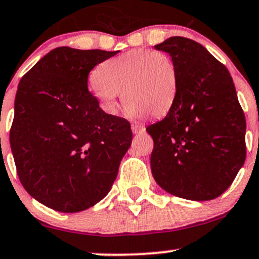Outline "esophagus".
Returning a JSON list of instances; mask_svg holds the SVG:
<instances>
[{"mask_svg":"<svg viewBox=\"0 0 259 259\" xmlns=\"http://www.w3.org/2000/svg\"><path fill=\"white\" fill-rule=\"evenodd\" d=\"M142 131H144V126L142 123H140V122H136V123L132 124V132L133 133H140L142 132Z\"/></svg>","mask_w":259,"mask_h":259,"instance_id":"esophagus-1","label":"esophagus"}]
</instances>
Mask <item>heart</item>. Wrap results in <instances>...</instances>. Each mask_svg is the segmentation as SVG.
I'll list each match as a JSON object with an SVG mask.
<instances>
[{"label":"heart","instance_id":"1","mask_svg":"<svg viewBox=\"0 0 259 259\" xmlns=\"http://www.w3.org/2000/svg\"><path fill=\"white\" fill-rule=\"evenodd\" d=\"M93 93L107 112L118 106L117 97L132 116L165 115L173 106L178 89V71L166 53L131 51L106 60L96 69Z\"/></svg>","mask_w":259,"mask_h":259}]
</instances>
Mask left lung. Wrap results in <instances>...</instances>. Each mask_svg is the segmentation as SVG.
<instances>
[{
	"label": "left lung",
	"instance_id": "8db88e82",
	"mask_svg": "<svg viewBox=\"0 0 259 259\" xmlns=\"http://www.w3.org/2000/svg\"><path fill=\"white\" fill-rule=\"evenodd\" d=\"M178 71L173 106L149 124L152 174L171 195L206 201L221 195L246 160V118L229 70L201 44L170 37L154 47Z\"/></svg>",
	"mask_w": 259,
	"mask_h": 259
}]
</instances>
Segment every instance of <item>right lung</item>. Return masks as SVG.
<instances>
[{"instance_id":"right-lung-1","label":"right lung","mask_w":259,"mask_h":259,"mask_svg":"<svg viewBox=\"0 0 259 259\" xmlns=\"http://www.w3.org/2000/svg\"><path fill=\"white\" fill-rule=\"evenodd\" d=\"M118 52L59 47L23 75L10 143L30 196L60 212L94 206L110 191L132 142L126 118L105 113L89 74Z\"/></svg>"}]
</instances>
